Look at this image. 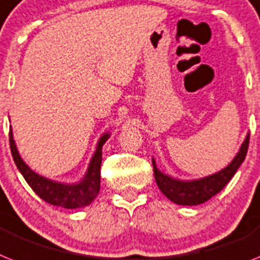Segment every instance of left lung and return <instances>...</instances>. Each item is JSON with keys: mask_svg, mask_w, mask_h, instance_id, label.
Instances as JSON below:
<instances>
[{"mask_svg": "<svg viewBox=\"0 0 260 260\" xmlns=\"http://www.w3.org/2000/svg\"><path fill=\"white\" fill-rule=\"evenodd\" d=\"M248 142H250V135H247V138L242 145L239 153L237 154V156L234 158L233 162L226 169H223L219 173L212 174L207 178L199 179V181L182 182L167 177V175H165L164 173H160L156 169L155 162L153 159L154 177H155L156 184H158L160 191L177 205L197 206L207 202L214 195L218 194L231 181L234 174L237 173V170L239 169L244 158H246Z\"/></svg>", "mask_w": 260, "mask_h": 260, "instance_id": "left-lung-1", "label": "left lung"}]
</instances>
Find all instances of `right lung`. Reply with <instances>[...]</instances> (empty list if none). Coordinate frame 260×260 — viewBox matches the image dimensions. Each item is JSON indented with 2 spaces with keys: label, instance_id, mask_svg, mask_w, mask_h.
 <instances>
[{
  "label": "right lung",
  "instance_id": "obj_1",
  "mask_svg": "<svg viewBox=\"0 0 260 260\" xmlns=\"http://www.w3.org/2000/svg\"><path fill=\"white\" fill-rule=\"evenodd\" d=\"M109 135H104L101 138L96 151L94 154L93 159L90 162L89 170H87L86 177L81 183L78 184H62L57 182L49 181L45 178L40 177L38 174L31 171L29 167L25 165L21 156H19L17 147L13 141L12 132L9 133V143L10 150H12L13 159L17 165L18 170L25 178L33 191L40 197L42 201L50 203L54 206H61L65 209H79L89 205L91 201L96 197L100 191L101 182V164H102V146L106 142Z\"/></svg>",
  "mask_w": 260,
  "mask_h": 260
}]
</instances>
